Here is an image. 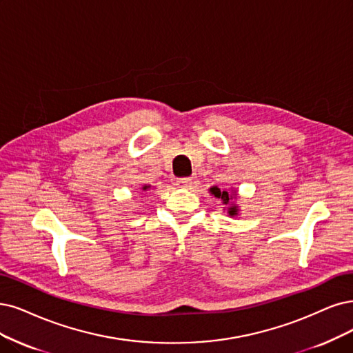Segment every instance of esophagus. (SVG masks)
<instances>
[{
    "label": "esophagus",
    "instance_id": "34e87169",
    "mask_svg": "<svg viewBox=\"0 0 353 353\" xmlns=\"http://www.w3.org/2000/svg\"><path fill=\"white\" fill-rule=\"evenodd\" d=\"M179 188H189L192 185V179L190 177H181V179H177V183H176Z\"/></svg>",
    "mask_w": 353,
    "mask_h": 353
}]
</instances>
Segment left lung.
<instances>
[{
    "instance_id": "left-lung-1",
    "label": "left lung",
    "mask_w": 353,
    "mask_h": 353,
    "mask_svg": "<svg viewBox=\"0 0 353 353\" xmlns=\"http://www.w3.org/2000/svg\"><path fill=\"white\" fill-rule=\"evenodd\" d=\"M211 192L215 194L216 198H219L221 201H223L224 203H228V201H230L228 192H225V190H221V189H218V188H212V189H211ZM236 214H237V206H232V208H230V215H236Z\"/></svg>"
}]
</instances>
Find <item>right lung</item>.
Listing matches in <instances>:
<instances>
[{"instance_id": "add662e5", "label": "right lung", "mask_w": 353, "mask_h": 353, "mask_svg": "<svg viewBox=\"0 0 353 353\" xmlns=\"http://www.w3.org/2000/svg\"><path fill=\"white\" fill-rule=\"evenodd\" d=\"M143 189H147V186H145V188H143Z\"/></svg>"}]
</instances>
